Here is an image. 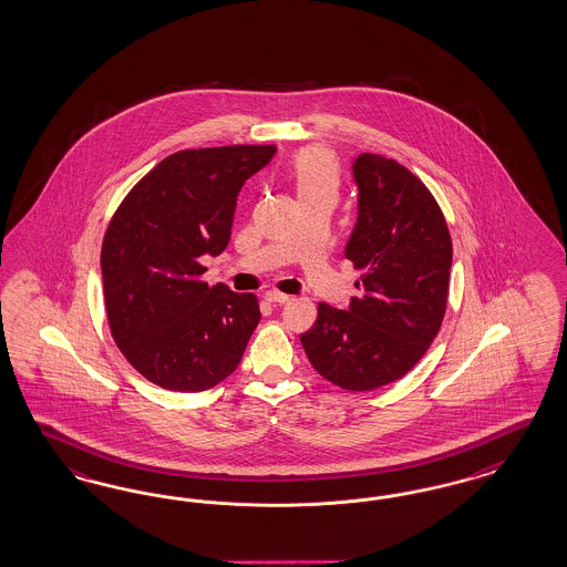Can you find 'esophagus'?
Masks as SVG:
<instances>
[{
    "label": "esophagus",
    "instance_id": "esophagus-1",
    "mask_svg": "<svg viewBox=\"0 0 567 567\" xmlns=\"http://www.w3.org/2000/svg\"><path fill=\"white\" fill-rule=\"evenodd\" d=\"M291 297L289 295H285V292L278 291H268L266 292V301H270V303H278V306H285L287 301H289Z\"/></svg>",
    "mask_w": 567,
    "mask_h": 567
}]
</instances>
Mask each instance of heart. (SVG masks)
<instances>
[{
	"label": "heart",
	"mask_w": 567,
	"mask_h": 567,
	"mask_svg": "<svg viewBox=\"0 0 567 567\" xmlns=\"http://www.w3.org/2000/svg\"><path fill=\"white\" fill-rule=\"evenodd\" d=\"M292 176L299 195L308 193H334L339 185V168L332 155L322 150H306L295 157Z\"/></svg>",
	"instance_id": "heart-1"
}]
</instances>
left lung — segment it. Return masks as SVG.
I'll list each match as a JSON object with an SVG mask.
<instances>
[{"label":"left lung","instance_id":"left-lung-1","mask_svg":"<svg viewBox=\"0 0 567 567\" xmlns=\"http://www.w3.org/2000/svg\"><path fill=\"white\" fill-rule=\"evenodd\" d=\"M358 223L344 245L358 297L318 306L301 334L320 377L372 391L405 377L434 341L446 308L453 247L445 218L420 178L395 159L361 154L351 164Z\"/></svg>","mask_w":567,"mask_h":567}]
</instances>
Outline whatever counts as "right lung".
Segmentation results:
<instances>
[{
  "label": "right lung",
  "instance_id": "obj_1",
  "mask_svg": "<svg viewBox=\"0 0 567 567\" xmlns=\"http://www.w3.org/2000/svg\"><path fill=\"white\" fill-rule=\"evenodd\" d=\"M275 145L185 150L124 197L105 230L103 297L124 358L162 389L197 393L230 377L258 327V299L207 287L204 256H220L245 181Z\"/></svg>",
  "mask_w": 567,
  "mask_h": 567
}]
</instances>
